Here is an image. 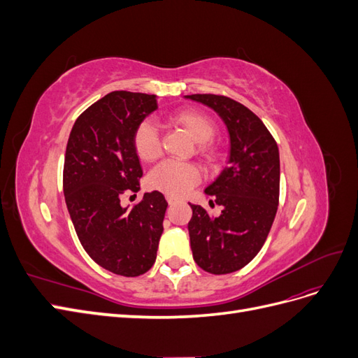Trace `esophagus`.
Returning <instances> with one entry per match:
<instances>
[{
  "label": "esophagus",
  "mask_w": 358,
  "mask_h": 358,
  "mask_svg": "<svg viewBox=\"0 0 358 358\" xmlns=\"http://www.w3.org/2000/svg\"><path fill=\"white\" fill-rule=\"evenodd\" d=\"M166 199H167V201H169V204H175L179 199L176 197V196H170V194H167L166 196Z\"/></svg>",
  "instance_id": "34e87169"
}]
</instances>
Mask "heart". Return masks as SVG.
Listing matches in <instances>:
<instances>
[{
  "instance_id": "b5f03b06",
  "label": "heart",
  "mask_w": 358,
  "mask_h": 358,
  "mask_svg": "<svg viewBox=\"0 0 358 358\" xmlns=\"http://www.w3.org/2000/svg\"><path fill=\"white\" fill-rule=\"evenodd\" d=\"M170 121L180 127L196 143H206L215 136L216 125L212 119L196 109H182L170 116ZM133 146L137 157L150 162L161 155V140L158 129L150 121L140 122L133 136ZM201 149L206 148L201 146ZM199 170L192 164L176 161H162L149 173L150 188L162 191L170 196H182L199 182Z\"/></svg>"
}]
</instances>
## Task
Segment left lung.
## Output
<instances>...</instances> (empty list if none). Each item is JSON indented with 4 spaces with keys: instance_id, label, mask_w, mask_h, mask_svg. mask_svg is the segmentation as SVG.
Masks as SVG:
<instances>
[{
    "instance_id": "left-lung-1",
    "label": "left lung",
    "mask_w": 358,
    "mask_h": 358,
    "mask_svg": "<svg viewBox=\"0 0 358 358\" xmlns=\"http://www.w3.org/2000/svg\"><path fill=\"white\" fill-rule=\"evenodd\" d=\"M185 99L213 109L230 134L227 167L204 189L221 206V215L213 218L189 203L188 231L194 262L213 275L231 273L259 252L272 229L279 203L278 145L262 119L229 96L192 94Z\"/></svg>"
}]
</instances>
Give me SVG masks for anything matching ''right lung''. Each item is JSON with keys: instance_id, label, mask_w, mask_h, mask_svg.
Here are the masks:
<instances>
[{"instance_id": "add662e5", "label": "right lung", "mask_w": 358, "mask_h": 358, "mask_svg": "<svg viewBox=\"0 0 358 358\" xmlns=\"http://www.w3.org/2000/svg\"><path fill=\"white\" fill-rule=\"evenodd\" d=\"M158 109L157 95L113 91L90 106L71 128L64 161V196L83 249L115 275L134 278L154 266L167 201L145 192L133 208L122 194L140 189L136 128Z\"/></svg>"}]
</instances>
